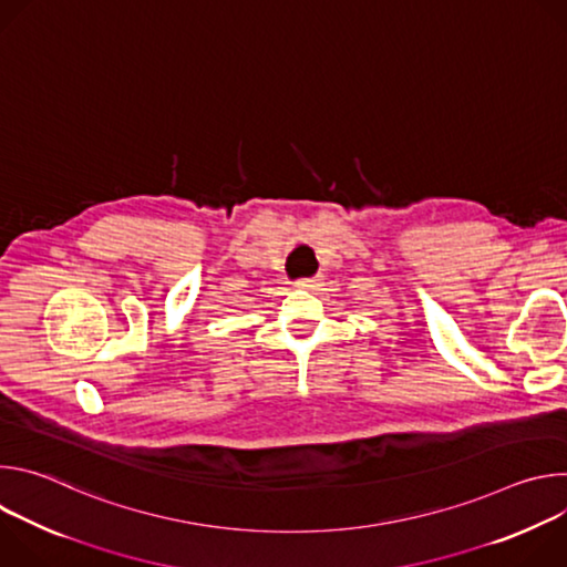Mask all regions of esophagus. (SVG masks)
<instances>
[{"mask_svg": "<svg viewBox=\"0 0 567 567\" xmlns=\"http://www.w3.org/2000/svg\"><path fill=\"white\" fill-rule=\"evenodd\" d=\"M318 285H320V278H302V280H296V282H293L296 289H305V291L316 289Z\"/></svg>", "mask_w": 567, "mask_h": 567, "instance_id": "34e87169", "label": "esophagus"}]
</instances>
